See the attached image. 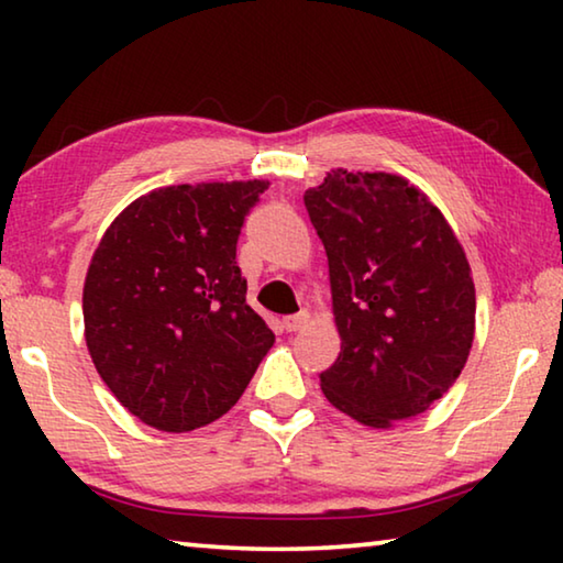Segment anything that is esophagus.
<instances>
[{
    "mask_svg": "<svg viewBox=\"0 0 563 563\" xmlns=\"http://www.w3.org/2000/svg\"><path fill=\"white\" fill-rule=\"evenodd\" d=\"M308 320H310L308 312H298V316H288V318H283V330H285V332H295V330H300V328L308 325Z\"/></svg>",
    "mask_w": 563,
    "mask_h": 563,
    "instance_id": "esophagus-1",
    "label": "esophagus"
}]
</instances>
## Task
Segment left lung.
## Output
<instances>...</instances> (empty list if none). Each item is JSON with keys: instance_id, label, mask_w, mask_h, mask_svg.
<instances>
[{"instance_id": "8db88e82", "label": "left lung", "mask_w": 563, "mask_h": 563, "mask_svg": "<svg viewBox=\"0 0 563 563\" xmlns=\"http://www.w3.org/2000/svg\"><path fill=\"white\" fill-rule=\"evenodd\" d=\"M328 253L340 352L322 395L373 430L422 415L470 357L476 295L462 243L422 190L385 170L332 168L305 190Z\"/></svg>"}]
</instances>
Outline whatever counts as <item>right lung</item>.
Returning <instances> with one entry per match:
<instances>
[{
  "label": "right lung",
  "mask_w": 563,
  "mask_h": 563,
  "mask_svg": "<svg viewBox=\"0 0 563 563\" xmlns=\"http://www.w3.org/2000/svg\"><path fill=\"white\" fill-rule=\"evenodd\" d=\"M268 180L156 188L113 218L84 280V338L113 397L161 432L231 409L275 335L235 263Z\"/></svg>",
  "instance_id": "obj_1"
}]
</instances>
